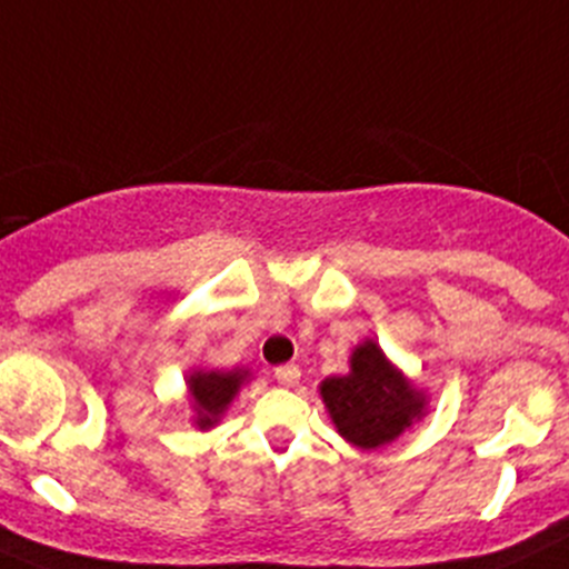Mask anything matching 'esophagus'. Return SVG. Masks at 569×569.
Returning a JSON list of instances; mask_svg holds the SVG:
<instances>
[{
	"instance_id": "1",
	"label": "esophagus",
	"mask_w": 569,
	"mask_h": 569,
	"mask_svg": "<svg viewBox=\"0 0 569 569\" xmlns=\"http://www.w3.org/2000/svg\"><path fill=\"white\" fill-rule=\"evenodd\" d=\"M273 377L279 386H296V382L301 380V371H299V366L288 362V366H279V369L273 371Z\"/></svg>"
}]
</instances>
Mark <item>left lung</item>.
Returning a JSON list of instances; mask_svg holds the SVG:
<instances>
[{
  "mask_svg": "<svg viewBox=\"0 0 569 569\" xmlns=\"http://www.w3.org/2000/svg\"><path fill=\"white\" fill-rule=\"evenodd\" d=\"M321 397L340 436L362 450L393 441L425 410L421 393L405 382L375 340L357 346L349 375L323 380Z\"/></svg>",
  "mask_w": 569,
  "mask_h": 569,
  "instance_id": "1",
  "label": "left lung"
}]
</instances>
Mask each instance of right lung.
Returning <instances> with one entry per match:
<instances>
[{"label": "right lung", "instance_id": "add662e5", "mask_svg": "<svg viewBox=\"0 0 569 569\" xmlns=\"http://www.w3.org/2000/svg\"><path fill=\"white\" fill-rule=\"evenodd\" d=\"M242 371H194L189 377V393L198 408V427H212L231 402L242 382Z\"/></svg>", "mask_w": 569, "mask_h": 569}]
</instances>
